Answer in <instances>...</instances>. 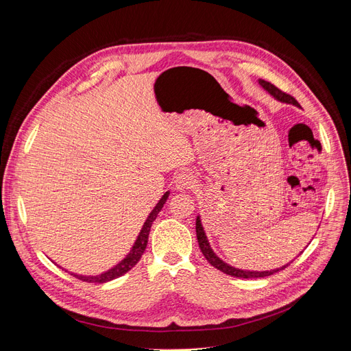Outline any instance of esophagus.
<instances>
[{
    "label": "esophagus",
    "instance_id": "obj_1",
    "mask_svg": "<svg viewBox=\"0 0 351 351\" xmlns=\"http://www.w3.org/2000/svg\"><path fill=\"white\" fill-rule=\"evenodd\" d=\"M175 186L178 191H188L196 186V176L189 171H180L175 178Z\"/></svg>",
    "mask_w": 351,
    "mask_h": 351
}]
</instances>
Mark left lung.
Returning <instances> with one entry per match:
<instances>
[{"label": "left lung", "instance_id": "1", "mask_svg": "<svg viewBox=\"0 0 351 351\" xmlns=\"http://www.w3.org/2000/svg\"><path fill=\"white\" fill-rule=\"evenodd\" d=\"M259 85L267 92V94L270 97H273L276 101H279L282 104H289V105H294L300 108V105L298 104V101L294 99L293 97L285 94V92H282L280 89L276 88L274 85H271L270 82L267 81H263V80H259ZM196 236H197V242H199V247L202 250V253H204V256L206 257V261L213 266L216 267L217 270L223 271L229 276H233V278H242V279H256V278H266V276H270L273 273H278L283 269H286V266H289L290 263H286L285 266L282 267H276V269H271V270H243V269H239V267H234V266H230L229 263L223 262L220 257L213 252V249L210 247V243H209V239L206 236V232L204 229V225H202V219H200V215L196 216ZM302 253V252H300Z\"/></svg>", "mask_w": 351, "mask_h": 351}]
</instances>
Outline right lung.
<instances>
[{
  "label": "right lung",
  "instance_id": "add662e5",
  "mask_svg": "<svg viewBox=\"0 0 351 351\" xmlns=\"http://www.w3.org/2000/svg\"><path fill=\"white\" fill-rule=\"evenodd\" d=\"M169 193H171V191L165 192L163 196L158 200L156 206L151 210L149 215H147L145 223H143V226H142V229H141V232H139V234L136 237L135 243L132 245L131 250H129L128 254L123 257V259L121 262H118L114 267H110L106 271H102V273L94 274V276H85V274H78V273H72V271H69V273L72 276H75L77 279H80L82 282H88V283H106V282H110V280H114L117 278H121L122 274H125L126 271L131 270L139 262L142 253L145 252L146 245H147V237H149V232H151V226L154 223V220L158 217V213L162 210L163 205L166 204V200H168ZM65 271H68V270H65Z\"/></svg>",
  "mask_w": 351,
  "mask_h": 351
}]
</instances>
